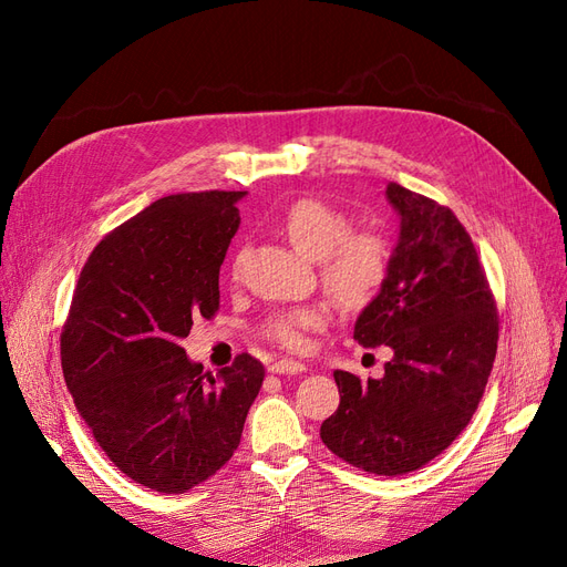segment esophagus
<instances>
[{
  "instance_id": "1",
  "label": "esophagus",
  "mask_w": 567,
  "mask_h": 567,
  "mask_svg": "<svg viewBox=\"0 0 567 567\" xmlns=\"http://www.w3.org/2000/svg\"><path fill=\"white\" fill-rule=\"evenodd\" d=\"M269 371L271 373H302L305 371V364L302 362H296V359H279V362L269 364Z\"/></svg>"
}]
</instances>
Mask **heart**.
<instances>
[{
	"label": "heart",
	"instance_id": "b5f03b06",
	"mask_svg": "<svg viewBox=\"0 0 567 567\" xmlns=\"http://www.w3.org/2000/svg\"><path fill=\"white\" fill-rule=\"evenodd\" d=\"M281 227L293 248L319 260L321 281L342 305H364L379 293L390 267V248L373 231H348V217L319 198H300L288 205ZM326 319L323 307L302 305L271 315L265 336L284 348L305 346V331Z\"/></svg>",
	"mask_w": 567,
	"mask_h": 567
}]
</instances>
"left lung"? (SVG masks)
Instances as JSON below:
<instances>
[{
    "mask_svg": "<svg viewBox=\"0 0 567 567\" xmlns=\"http://www.w3.org/2000/svg\"><path fill=\"white\" fill-rule=\"evenodd\" d=\"M400 215L388 277L354 323L364 348L388 346L383 379L333 371L340 404L321 442L375 475L425 466L458 437L483 398L499 340L475 246L444 205L390 182Z\"/></svg>",
    "mask_w": 567,
    "mask_h": 567,
    "instance_id": "obj_1",
    "label": "left lung"
}]
</instances>
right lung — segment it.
Masks as SVG:
<instances>
[{
	"instance_id": "add662e5",
	"label": "right lung",
	"mask_w": 567,
	"mask_h": 567,
	"mask_svg": "<svg viewBox=\"0 0 567 567\" xmlns=\"http://www.w3.org/2000/svg\"><path fill=\"white\" fill-rule=\"evenodd\" d=\"M246 192L158 198L101 238L61 333L68 390L99 447L134 483L182 494L241 442L265 367L238 354L219 375L182 348L219 310V267Z\"/></svg>"
}]
</instances>
